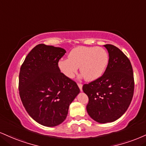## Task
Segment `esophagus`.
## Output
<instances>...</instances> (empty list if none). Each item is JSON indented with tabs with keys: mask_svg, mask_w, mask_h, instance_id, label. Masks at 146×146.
Returning a JSON list of instances; mask_svg holds the SVG:
<instances>
[{
	"mask_svg": "<svg viewBox=\"0 0 146 146\" xmlns=\"http://www.w3.org/2000/svg\"><path fill=\"white\" fill-rule=\"evenodd\" d=\"M78 87L80 88V91L82 92V86H82V84H78Z\"/></svg>",
	"mask_w": 146,
	"mask_h": 146,
	"instance_id": "esophagus-1",
	"label": "esophagus"
}]
</instances>
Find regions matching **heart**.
Listing matches in <instances>:
<instances>
[{"label":"heart","mask_w":146,"mask_h":146,"mask_svg":"<svg viewBox=\"0 0 146 146\" xmlns=\"http://www.w3.org/2000/svg\"><path fill=\"white\" fill-rule=\"evenodd\" d=\"M109 63V55L102 47L81 46L75 47L68 58L60 60L58 66L68 78H73L80 67V73L86 82H93L101 78Z\"/></svg>","instance_id":"heart-1"}]
</instances>
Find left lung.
<instances>
[{"instance_id": "1", "label": "left lung", "mask_w": 146, "mask_h": 146, "mask_svg": "<svg viewBox=\"0 0 146 146\" xmlns=\"http://www.w3.org/2000/svg\"><path fill=\"white\" fill-rule=\"evenodd\" d=\"M109 53V63L101 78L83 86L88 96V115L99 123L117 120L125 113L132 101L134 78L129 59L113 45H105Z\"/></svg>"}]
</instances>
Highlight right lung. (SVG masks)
<instances>
[{"label": "right lung", "mask_w": 146, "mask_h": 146, "mask_svg": "<svg viewBox=\"0 0 146 146\" xmlns=\"http://www.w3.org/2000/svg\"><path fill=\"white\" fill-rule=\"evenodd\" d=\"M65 53L61 47L37 45L20 68V99L30 116L43 126L53 127L64 122L69 105L80 92L58 66Z\"/></svg>", "instance_id": "obj_1"}]
</instances>
